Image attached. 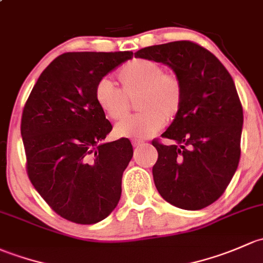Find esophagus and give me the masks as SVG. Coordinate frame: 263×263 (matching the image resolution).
<instances>
[{
    "mask_svg": "<svg viewBox=\"0 0 263 263\" xmlns=\"http://www.w3.org/2000/svg\"><path fill=\"white\" fill-rule=\"evenodd\" d=\"M144 144L143 140H133V147H139V145Z\"/></svg>",
    "mask_w": 263,
    "mask_h": 263,
    "instance_id": "esophagus-1",
    "label": "esophagus"
}]
</instances>
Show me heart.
<instances>
[{
  "instance_id": "obj_1",
  "label": "heart",
  "mask_w": 263,
  "mask_h": 263,
  "mask_svg": "<svg viewBox=\"0 0 263 263\" xmlns=\"http://www.w3.org/2000/svg\"><path fill=\"white\" fill-rule=\"evenodd\" d=\"M120 90L109 80H101L95 88L97 106L111 120H120L129 112L128 99L137 96L139 114L116 124L118 137L145 139L163 126L164 119L177 115L182 101V86L177 76L149 59H134L118 72Z\"/></svg>"
}]
</instances>
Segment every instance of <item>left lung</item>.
<instances>
[{"label": "left lung", "mask_w": 263, "mask_h": 263, "mask_svg": "<svg viewBox=\"0 0 263 263\" xmlns=\"http://www.w3.org/2000/svg\"><path fill=\"white\" fill-rule=\"evenodd\" d=\"M135 58L163 63L182 86L177 115L153 140V180L167 202L185 210L209 206L226 191L240 157L243 110L232 76L205 48L187 40L143 48Z\"/></svg>", "instance_id": "obj_1"}]
</instances>
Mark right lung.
Instances as JSON below:
<instances>
[{"label": "right lung", "instance_id": "1", "mask_svg": "<svg viewBox=\"0 0 263 263\" xmlns=\"http://www.w3.org/2000/svg\"><path fill=\"white\" fill-rule=\"evenodd\" d=\"M132 57V51L62 54L37 78L24 107L29 178L51 209L73 223H99L120 200L133 147L126 138L104 143L112 126L97 106L95 88Z\"/></svg>", "mask_w": 263, "mask_h": 263}]
</instances>
